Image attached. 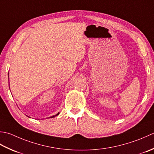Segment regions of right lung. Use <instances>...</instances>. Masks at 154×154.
<instances>
[{
	"mask_svg": "<svg viewBox=\"0 0 154 154\" xmlns=\"http://www.w3.org/2000/svg\"><path fill=\"white\" fill-rule=\"evenodd\" d=\"M8 74H9V73H8ZM60 114V113H59V112H58V114H56V115H54V116H51V117H49V118H54V117H55V116H58V114ZM28 117H29V118H30V117H29V116H28Z\"/></svg>",
	"mask_w": 154,
	"mask_h": 154,
	"instance_id": "obj_1",
	"label": "right lung"
}]
</instances>
